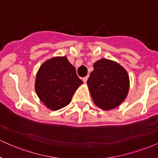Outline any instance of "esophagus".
Wrapping results in <instances>:
<instances>
[{
    "label": "esophagus",
    "mask_w": 158,
    "mask_h": 158,
    "mask_svg": "<svg viewBox=\"0 0 158 158\" xmlns=\"http://www.w3.org/2000/svg\"><path fill=\"white\" fill-rule=\"evenodd\" d=\"M88 76H87V77H83L81 79H82V81H84V82L85 83V82H86V81H87V80H88Z\"/></svg>",
    "instance_id": "obj_1"
}]
</instances>
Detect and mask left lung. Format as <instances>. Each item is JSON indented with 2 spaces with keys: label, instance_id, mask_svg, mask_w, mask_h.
Returning <instances> with one entry per match:
<instances>
[{
  "label": "left lung",
  "instance_id": "left-lung-1",
  "mask_svg": "<svg viewBox=\"0 0 158 158\" xmlns=\"http://www.w3.org/2000/svg\"><path fill=\"white\" fill-rule=\"evenodd\" d=\"M94 68L87 83L94 103L104 110L115 108L125 100L129 89L126 70L106 59L96 61Z\"/></svg>",
  "mask_w": 158,
  "mask_h": 158
}]
</instances>
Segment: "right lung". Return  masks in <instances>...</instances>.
Returning <instances> with one entry per match:
<instances>
[{"mask_svg":"<svg viewBox=\"0 0 158 158\" xmlns=\"http://www.w3.org/2000/svg\"><path fill=\"white\" fill-rule=\"evenodd\" d=\"M76 68L67 57H54L40 67L35 79L38 97L50 109L56 110L68 106L73 94L82 84Z\"/></svg>","mask_w":158,"mask_h":158,"instance_id":"obj_1","label":"right lung"}]
</instances>
